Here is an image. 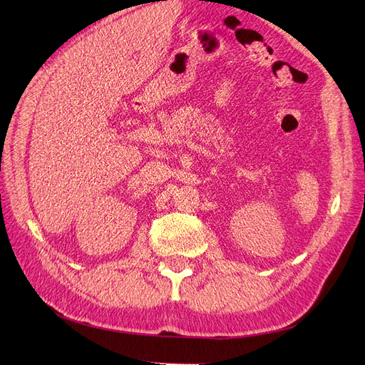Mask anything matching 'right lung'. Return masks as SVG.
<instances>
[{"label": "right lung", "mask_w": 365, "mask_h": 365, "mask_svg": "<svg viewBox=\"0 0 365 365\" xmlns=\"http://www.w3.org/2000/svg\"><path fill=\"white\" fill-rule=\"evenodd\" d=\"M165 1H167V0H165Z\"/></svg>", "instance_id": "add662e5"}]
</instances>
